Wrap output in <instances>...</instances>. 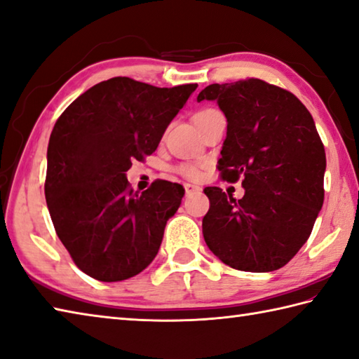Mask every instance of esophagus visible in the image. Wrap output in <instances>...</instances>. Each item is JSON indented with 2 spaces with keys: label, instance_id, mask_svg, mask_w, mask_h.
Instances as JSON below:
<instances>
[{
  "label": "esophagus",
  "instance_id": "1",
  "mask_svg": "<svg viewBox=\"0 0 359 359\" xmlns=\"http://www.w3.org/2000/svg\"><path fill=\"white\" fill-rule=\"evenodd\" d=\"M184 188H185V193H187V194H191V193H196V191H201V188H199V187L191 185V184H185V185H184Z\"/></svg>",
  "mask_w": 359,
  "mask_h": 359
}]
</instances>
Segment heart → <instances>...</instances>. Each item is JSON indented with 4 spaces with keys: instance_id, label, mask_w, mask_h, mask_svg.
<instances>
[{
    "instance_id": "obj_1",
    "label": "heart",
    "mask_w": 359,
    "mask_h": 359,
    "mask_svg": "<svg viewBox=\"0 0 359 359\" xmlns=\"http://www.w3.org/2000/svg\"><path fill=\"white\" fill-rule=\"evenodd\" d=\"M213 111H215V109H203V110H199L198 114L194 115V121H198V119H201V118H205L207 115L213 114ZM179 172L184 174L185 177L193 179V180L199 179V175H201L199 166H196V165H180V166H179Z\"/></svg>"
}]
</instances>
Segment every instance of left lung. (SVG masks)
<instances>
[{
  "label": "left lung",
  "instance_id": "8db88e82",
  "mask_svg": "<svg viewBox=\"0 0 359 359\" xmlns=\"http://www.w3.org/2000/svg\"><path fill=\"white\" fill-rule=\"evenodd\" d=\"M217 101L227 118L217 170L222 180L243 179L233 199L207 187L202 219L208 249L238 271H277L311 235L324 203L325 149L314 119L291 91L255 77L212 83L198 101Z\"/></svg>",
  "mask_w": 359,
  "mask_h": 359
}]
</instances>
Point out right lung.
<instances>
[{"label": "right lung", "instance_id": "add662e5", "mask_svg": "<svg viewBox=\"0 0 359 359\" xmlns=\"http://www.w3.org/2000/svg\"><path fill=\"white\" fill-rule=\"evenodd\" d=\"M196 87L160 88L111 77L82 93L55 121L45 198L55 233L87 276L121 282L156 258L185 189L156 180L138 194L126 172L157 149Z\"/></svg>", "mask_w": 359, "mask_h": 359}]
</instances>
